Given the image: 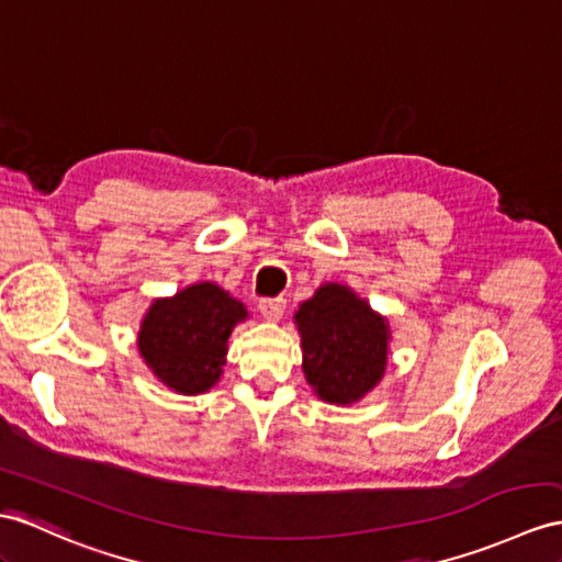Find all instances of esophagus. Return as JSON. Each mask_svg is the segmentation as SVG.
I'll list each match as a JSON object with an SVG mask.
<instances>
[{
    "label": "esophagus",
    "mask_w": 562,
    "mask_h": 562,
    "mask_svg": "<svg viewBox=\"0 0 562 562\" xmlns=\"http://www.w3.org/2000/svg\"><path fill=\"white\" fill-rule=\"evenodd\" d=\"M259 312L267 322H279L285 312V300L283 297H265L259 300Z\"/></svg>",
    "instance_id": "obj_1"
}]
</instances>
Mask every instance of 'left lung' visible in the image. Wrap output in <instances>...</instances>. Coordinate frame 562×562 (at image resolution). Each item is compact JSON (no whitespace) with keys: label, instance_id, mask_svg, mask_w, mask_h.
<instances>
[{"label":"left lung","instance_id":"left-lung-1","mask_svg":"<svg viewBox=\"0 0 562 562\" xmlns=\"http://www.w3.org/2000/svg\"><path fill=\"white\" fill-rule=\"evenodd\" d=\"M303 372L317 398L331 405L362 401L386 372L389 317L346 283H322L293 314Z\"/></svg>","mask_w":562,"mask_h":562}]
</instances>
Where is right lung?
I'll return each instance as SVG.
<instances>
[{
	"label": "right lung",
	"instance_id": "add662e5",
	"mask_svg": "<svg viewBox=\"0 0 562 562\" xmlns=\"http://www.w3.org/2000/svg\"><path fill=\"white\" fill-rule=\"evenodd\" d=\"M248 310L222 285L200 281L157 297L140 322L138 352L164 386L181 395L210 391L224 372L228 338Z\"/></svg>",
	"mask_w": 562,
	"mask_h": 562
}]
</instances>
